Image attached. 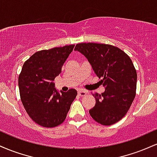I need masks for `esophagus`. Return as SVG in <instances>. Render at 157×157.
I'll return each mask as SVG.
<instances>
[{"mask_svg":"<svg viewBox=\"0 0 157 157\" xmlns=\"http://www.w3.org/2000/svg\"><path fill=\"white\" fill-rule=\"evenodd\" d=\"M78 95L80 97H83V96H86V94H87V92H86V91H85L84 89H79L78 90Z\"/></svg>","mask_w":157,"mask_h":157,"instance_id":"esophagus-1","label":"esophagus"}]
</instances>
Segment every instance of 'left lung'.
I'll return each instance as SVG.
<instances>
[{"label":"left lung","mask_w":157,"mask_h":157,"mask_svg":"<svg viewBox=\"0 0 157 157\" xmlns=\"http://www.w3.org/2000/svg\"><path fill=\"white\" fill-rule=\"evenodd\" d=\"M75 50L88 59L99 78H103L105 90L93 94L96 104L89 110L91 117L103 125L120 121L136 95L137 75L129 56L116 46L94 43L77 44Z\"/></svg>","instance_id":"8db88e82"}]
</instances>
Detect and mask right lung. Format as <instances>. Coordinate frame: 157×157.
Segmentation results:
<instances>
[{
    "label": "right lung",
    "mask_w": 157,
    "mask_h": 157,
    "mask_svg": "<svg viewBox=\"0 0 157 157\" xmlns=\"http://www.w3.org/2000/svg\"><path fill=\"white\" fill-rule=\"evenodd\" d=\"M74 47L69 45L37 52L23 66L18 77L21 101L30 118L43 127L63 122L76 98V90L59 92L53 82Z\"/></svg>",
    "instance_id": "1"
}]
</instances>
